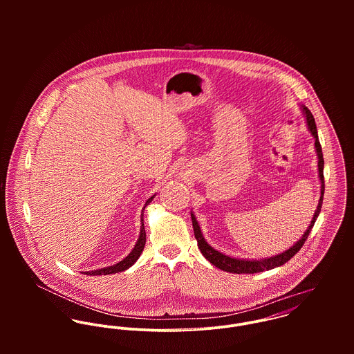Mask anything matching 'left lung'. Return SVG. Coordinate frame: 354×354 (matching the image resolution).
I'll list each match as a JSON object with an SVG mask.
<instances>
[{
  "mask_svg": "<svg viewBox=\"0 0 354 354\" xmlns=\"http://www.w3.org/2000/svg\"><path fill=\"white\" fill-rule=\"evenodd\" d=\"M303 107V113L306 118V124H308V129L310 131L313 139H315V150L317 152V171H319V178H320V199L317 208L313 214V218L310 221L309 227L306 229V232L304 233L303 237L293 245L290 247L288 251L271 256V257H266V259H260V260H247V259H236V257H230L226 256L216 250H214L211 245L207 244V241L203 237L201 226L194 215V212H191V218H192V225H194V232H195V237L198 240V247L201 250L203 256L215 267L227 271V272H233V274H254V272H261L264 270H272L275 267H279L282 264H285L286 261H289L296 253L301 250L304 243L306 241L319 214L322 209V203H323V195H324V176H323V167H324V159H323V152H322V146L319 142V136H317V129H316V124H315V118L312 115V113L309 111L308 107Z\"/></svg>",
  "mask_w": 354,
  "mask_h": 354,
  "instance_id": "left-lung-1",
  "label": "left lung"
}]
</instances>
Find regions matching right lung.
<instances>
[{"mask_svg":"<svg viewBox=\"0 0 354 354\" xmlns=\"http://www.w3.org/2000/svg\"><path fill=\"white\" fill-rule=\"evenodd\" d=\"M155 196V195H153ZM153 196H151L147 202L146 205L150 204L153 199ZM145 205V207H146ZM145 209V208H143ZM145 245H146V230H145V223H143V214H142V227H140V234H139V239H138V243L136 245L133 247L132 252L129 253L125 259H122L121 261H118L117 264H113V266H109V267H103L100 270H94V271H88V272H84L87 275H107V274H115V272H121V271H125L127 268H129L131 266H133L136 263V260L140 257V254L145 250Z\"/></svg>","mask_w":354,"mask_h":354,"instance_id":"right-lung-1","label":"right lung"}]
</instances>
